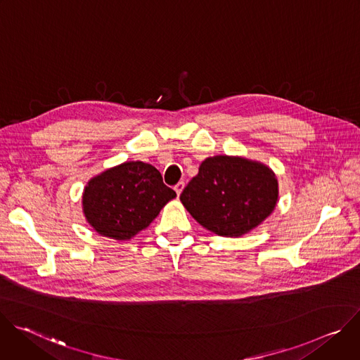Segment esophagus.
<instances>
[{"mask_svg": "<svg viewBox=\"0 0 360 360\" xmlns=\"http://www.w3.org/2000/svg\"><path fill=\"white\" fill-rule=\"evenodd\" d=\"M184 186H185V182L184 181H181V182H178L175 186H174V189H175V192H176V195L179 196L181 195V192H182V189H184Z\"/></svg>", "mask_w": 360, "mask_h": 360, "instance_id": "1", "label": "esophagus"}]
</instances>
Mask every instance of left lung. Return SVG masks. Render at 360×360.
I'll return each instance as SVG.
<instances>
[{"label": "left lung", "instance_id": "1", "mask_svg": "<svg viewBox=\"0 0 360 360\" xmlns=\"http://www.w3.org/2000/svg\"><path fill=\"white\" fill-rule=\"evenodd\" d=\"M181 200L203 228L221 236H240L272 214L278 181L259 162L217 155L200 164Z\"/></svg>", "mask_w": 360, "mask_h": 360}]
</instances>
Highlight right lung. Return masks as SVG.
Listing matches in <instances>:
<instances>
[{"mask_svg":"<svg viewBox=\"0 0 360 360\" xmlns=\"http://www.w3.org/2000/svg\"><path fill=\"white\" fill-rule=\"evenodd\" d=\"M176 196L161 172L141 161L124 162L92 178L82 196L89 225L112 239H131Z\"/></svg>","mask_w":360,"mask_h":360,"instance_id":"add662e5","label":"right lung"}]
</instances>
